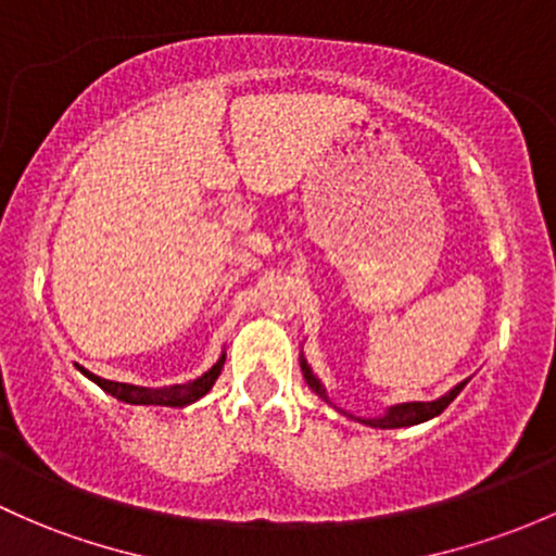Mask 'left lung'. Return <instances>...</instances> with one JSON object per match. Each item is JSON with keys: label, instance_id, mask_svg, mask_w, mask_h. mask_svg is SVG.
I'll use <instances>...</instances> for the list:
<instances>
[{"label": "left lung", "instance_id": "obj_1", "mask_svg": "<svg viewBox=\"0 0 556 556\" xmlns=\"http://www.w3.org/2000/svg\"><path fill=\"white\" fill-rule=\"evenodd\" d=\"M301 370H303V378H306V383L312 386V389L317 391L323 400H327L325 386L319 383L317 376H314L312 367L306 365V359H301ZM464 386H466V381L455 386V389H450L445 396H440V400H434V402H405V405L389 407V410H386V416H381V418H356V420H359V424H367V426H376V429H402V426L424 424V420L440 416V413L445 410L450 402H453L455 396L460 394V389H464ZM327 402H330V400H327Z\"/></svg>", "mask_w": 556, "mask_h": 556}]
</instances>
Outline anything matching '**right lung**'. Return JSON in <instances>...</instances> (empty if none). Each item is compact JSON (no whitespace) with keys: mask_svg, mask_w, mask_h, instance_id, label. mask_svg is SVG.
<instances>
[{"mask_svg":"<svg viewBox=\"0 0 556 556\" xmlns=\"http://www.w3.org/2000/svg\"><path fill=\"white\" fill-rule=\"evenodd\" d=\"M226 356H220L213 367H210L204 376L197 378V381L189 383H175V386H165V389H146V386H130V383H116V381H106V378H98L92 372H85L90 381H96L103 391H109L111 396L116 400L127 402V405H167V407H184L189 402H197L200 396L207 394L213 389L215 378L220 376V367H224Z\"/></svg>","mask_w":556,"mask_h":556,"instance_id":"right-lung-1","label":"right lung"}]
</instances>
